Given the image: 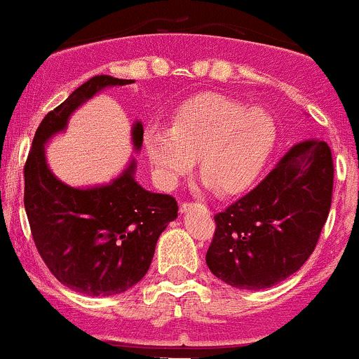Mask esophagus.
Instances as JSON below:
<instances>
[{
  "instance_id": "1",
  "label": "esophagus",
  "mask_w": 359,
  "mask_h": 359,
  "mask_svg": "<svg viewBox=\"0 0 359 359\" xmlns=\"http://www.w3.org/2000/svg\"><path fill=\"white\" fill-rule=\"evenodd\" d=\"M194 205V203H189V201H186V203H182V205H180V211H187L191 208V206Z\"/></svg>"
}]
</instances>
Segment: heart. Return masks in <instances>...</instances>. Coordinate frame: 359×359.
<instances>
[{"instance_id":"b5f03b06","label":"heart","mask_w":359,"mask_h":359,"mask_svg":"<svg viewBox=\"0 0 359 359\" xmlns=\"http://www.w3.org/2000/svg\"><path fill=\"white\" fill-rule=\"evenodd\" d=\"M275 144V123L266 111L222 94H201L184 103L172 129H149L148 158L160 179L175 186L199 158V172L211 189L236 194L262 173Z\"/></svg>"}]
</instances>
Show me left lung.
I'll list each match as a JSON object with an SVG mask.
<instances>
[{
  "mask_svg": "<svg viewBox=\"0 0 359 359\" xmlns=\"http://www.w3.org/2000/svg\"><path fill=\"white\" fill-rule=\"evenodd\" d=\"M334 160L323 139L294 144L246 196L215 215L206 265L232 287L269 289L315 251L329 217Z\"/></svg>",
  "mask_w": 359,
  "mask_h": 359,
  "instance_id": "left-lung-1",
  "label": "left lung"
}]
</instances>
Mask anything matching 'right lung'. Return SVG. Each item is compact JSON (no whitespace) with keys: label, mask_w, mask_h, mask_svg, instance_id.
<instances>
[{"label":"right lung","mask_w":359,"mask_h":359,"mask_svg":"<svg viewBox=\"0 0 359 359\" xmlns=\"http://www.w3.org/2000/svg\"><path fill=\"white\" fill-rule=\"evenodd\" d=\"M132 82L96 75L75 89L39 123L24 167V205L34 244L63 285L88 296H113L137 284L179 206L172 196L142 189L134 180V161L108 186H67L48 168L44 144L97 90ZM142 134V126L135 123V149L141 148Z\"/></svg>","instance_id":"right-lung-1"}]
</instances>
